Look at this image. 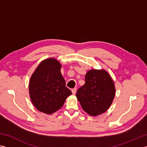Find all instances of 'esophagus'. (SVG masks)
Here are the masks:
<instances>
[{
    "mask_svg": "<svg viewBox=\"0 0 147 147\" xmlns=\"http://www.w3.org/2000/svg\"><path fill=\"white\" fill-rule=\"evenodd\" d=\"M76 88H73V89H72V93H73V95H74L76 94Z\"/></svg>",
    "mask_w": 147,
    "mask_h": 147,
    "instance_id": "obj_1",
    "label": "esophagus"
}]
</instances>
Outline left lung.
Here are the masks:
<instances>
[{"label": "left lung", "mask_w": 147, "mask_h": 147, "mask_svg": "<svg viewBox=\"0 0 147 147\" xmlns=\"http://www.w3.org/2000/svg\"><path fill=\"white\" fill-rule=\"evenodd\" d=\"M115 95L113 81L105 70L92 69L85 75V83L78 90L76 97L83 110L91 116L107 111Z\"/></svg>", "instance_id": "8db88e82"}]
</instances>
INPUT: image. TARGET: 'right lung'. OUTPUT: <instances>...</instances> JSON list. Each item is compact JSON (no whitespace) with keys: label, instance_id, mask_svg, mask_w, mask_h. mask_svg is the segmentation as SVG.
I'll use <instances>...</instances> for the list:
<instances>
[{"label":"right lung","instance_id":"obj_1","mask_svg":"<svg viewBox=\"0 0 147 147\" xmlns=\"http://www.w3.org/2000/svg\"><path fill=\"white\" fill-rule=\"evenodd\" d=\"M61 64L56 59L43 60L37 66L29 82V94L39 111L51 114L62 107L71 91L65 86Z\"/></svg>","mask_w":147,"mask_h":147}]
</instances>
